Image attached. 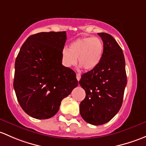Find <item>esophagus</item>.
<instances>
[{
    "label": "esophagus",
    "mask_w": 146,
    "mask_h": 146,
    "mask_svg": "<svg viewBox=\"0 0 146 146\" xmlns=\"http://www.w3.org/2000/svg\"><path fill=\"white\" fill-rule=\"evenodd\" d=\"M81 79V75L79 74H76V79H77L78 81L80 80Z\"/></svg>",
    "instance_id": "1"
}]
</instances>
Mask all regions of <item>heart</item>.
<instances>
[{
  "label": "heart",
  "instance_id": "1",
  "mask_svg": "<svg viewBox=\"0 0 146 146\" xmlns=\"http://www.w3.org/2000/svg\"><path fill=\"white\" fill-rule=\"evenodd\" d=\"M103 49V40L98 37L76 38L70 43L69 48L62 49L61 52L62 64L66 67H71L77 60L78 64L84 70H94L101 60Z\"/></svg>",
  "mask_w": 146,
  "mask_h": 146
}]
</instances>
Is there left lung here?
I'll return each mask as SVG.
<instances>
[{
  "mask_svg": "<svg viewBox=\"0 0 146 146\" xmlns=\"http://www.w3.org/2000/svg\"><path fill=\"white\" fill-rule=\"evenodd\" d=\"M103 41V53L98 65L82 75L79 82L86 97L79 106L82 118L93 125L110 121L121 108L127 79L123 51L115 38L98 33Z\"/></svg>",
  "mask_w": 146,
  "mask_h": 146,
  "instance_id": "1",
  "label": "left lung"
}]
</instances>
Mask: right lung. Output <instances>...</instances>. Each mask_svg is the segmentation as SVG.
I'll use <instances>...</instances> for the list:
<instances>
[{
	"instance_id": "add662e5",
	"label": "right lung",
	"mask_w": 146,
	"mask_h": 146,
	"mask_svg": "<svg viewBox=\"0 0 146 146\" xmlns=\"http://www.w3.org/2000/svg\"><path fill=\"white\" fill-rule=\"evenodd\" d=\"M66 31L40 32L23 43L15 64L13 86L21 108L38 119L53 117L77 86L76 74L62 64Z\"/></svg>"
}]
</instances>
